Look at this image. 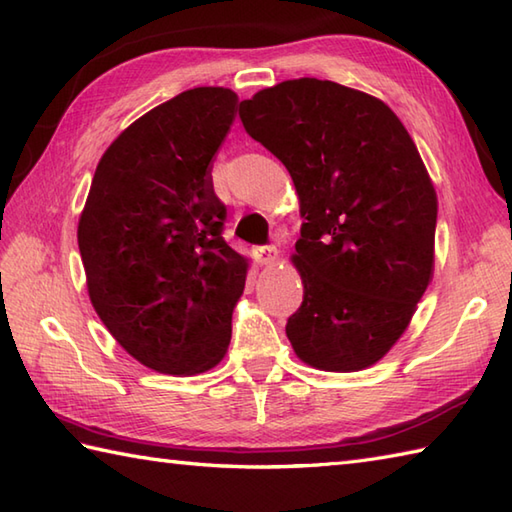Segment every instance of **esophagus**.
<instances>
[{
  "label": "esophagus",
  "mask_w": 512,
  "mask_h": 512,
  "mask_svg": "<svg viewBox=\"0 0 512 512\" xmlns=\"http://www.w3.org/2000/svg\"><path fill=\"white\" fill-rule=\"evenodd\" d=\"M255 257H257L259 264L270 266V264L277 262L279 253H277L275 246H257V248H255Z\"/></svg>",
  "instance_id": "esophagus-1"
}]
</instances>
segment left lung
<instances>
[{"label":"left lung","mask_w":512,"mask_h":512,"mask_svg":"<svg viewBox=\"0 0 512 512\" xmlns=\"http://www.w3.org/2000/svg\"><path fill=\"white\" fill-rule=\"evenodd\" d=\"M239 118L286 165L306 220L292 347L325 372L374 365L433 275L438 198L416 145L383 101L334 81H284L239 103Z\"/></svg>","instance_id":"1"}]
</instances>
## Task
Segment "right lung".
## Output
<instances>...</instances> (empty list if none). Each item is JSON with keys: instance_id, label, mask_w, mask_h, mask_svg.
Listing matches in <instances>:
<instances>
[{"instance_id": "1", "label": "right lung", "mask_w": 512, "mask_h": 512, "mask_svg": "<svg viewBox=\"0 0 512 512\" xmlns=\"http://www.w3.org/2000/svg\"><path fill=\"white\" fill-rule=\"evenodd\" d=\"M235 103L226 88H193L140 116L103 154L79 220L96 314L162 374H202L231 343L246 259L222 237L209 173Z\"/></svg>"}]
</instances>
